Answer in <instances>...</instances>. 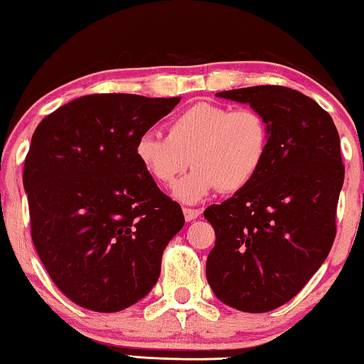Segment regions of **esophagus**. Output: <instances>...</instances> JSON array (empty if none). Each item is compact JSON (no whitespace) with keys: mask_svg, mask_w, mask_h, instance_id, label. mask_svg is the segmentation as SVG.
I'll list each match as a JSON object with an SVG mask.
<instances>
[{"mask_svg":"<svg viewBox=\"0 0 364 364\" xmlns=\"http://www.w3.org/2000/svg\"><path fill=\"white\" fill-rule=\"evenodd\" d=\"M183 214H184V219H186V221H194V219L201 216V211H199V209H194V208H183Z\"/></svg>","mask_w":364,"mask_h":364,"instance_id":"34e87169","label":"esophagus"}]
</instances>
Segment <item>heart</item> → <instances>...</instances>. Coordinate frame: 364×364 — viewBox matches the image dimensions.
Wrapping results in <instances>:
<instances>
[{
	"label": "heart",
	"instance_id": "obj_1",
	"mask_svg": "<svg viewBox=\"0 0 364 364\" xmlns=\"http://www.w3.org/2000/svg\"><path fill=\"white\" fill-rule=\"evenodd\" d=\"M270 148V127L259 110L198 102L176 114L166 136L143 133L135 156L158 184H171L186 170L193 171L173 188L184 203H196L214 189L235 193L262 170Z\"/></svg>",
	"mask_w": 364,
	"mask_h": 364
}]
</instances>
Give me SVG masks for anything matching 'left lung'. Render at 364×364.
<instances>
[{
  "instance_id": "left-lung-1",
  "label": "left lung",
  "mask_w": 364,
  "mask_h": 364,
  "mask_svg": "<svg viewBox=\"0 0 364 364\" xmlns=\"http://www.w3.org/2000/svg\"><path fill=\"white\" fill-rule=\"evenodd\" d=\"M216 95L259 110L270 148L254 181L204 211L216 232L206 277L226 305L264 314L294 299L330 254L345 180L340 136L328 112L289 87Z\"/></svg>"
}]
</instances>
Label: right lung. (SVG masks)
<instances>
[{
    "label": "right lung",
    "mask_w": 364,
    "mask_h": 364,
    "mask_svg": "<svg viewBox=\"0 0 364 364\" xmlns=\"http://www.w3.org/2000/svg\"><path fill=\"white\" fill-rule=\"evenodd\" d=\"M180 102L92 94L38 125L24 160L31 237L49 277L87 310L141 300L184 224L181 206L146 175L136 140Z\"/></svg>",
    "instance_id": "1"
}]
</instances>
